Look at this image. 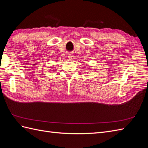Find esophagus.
<instances>
[{"mask_svg":"<svg viewBox=\"0 0 148 148\" xmlns=\"http://www.w3.org/2000/svg\"><path fill=\"white\" fill-rule=\"evenodd\" d=\"M68 56V58L70 60V59H71V58H72L73 55L71 54V53H69V54H68V56Z\"/></svg>","mask_w":148,"mask_h":148,"instance_id":"1","label":"esophagus"}]
</instances>
